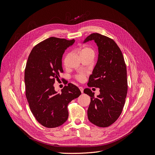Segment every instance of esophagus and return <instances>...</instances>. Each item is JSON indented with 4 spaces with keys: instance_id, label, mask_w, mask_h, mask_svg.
<instances>
[{
    "instance_id": "obj_1",
    "label": "esophagus",
    "mask_w": 155,
    "mask_h": 155,
    "mask_svg": "<svg viewBox=\"0 0 155 155\" xmlns=\"http://www.w3.org/2000/svg\"><path fill=\"white\" fill-rule=\"evenodd\" d=\"M79 90H80V91H81V92L82 93V94H83V92H84V88H83L82 87H79Z\"/></svg>"
}]
</instances>
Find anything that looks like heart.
Returning a JSON list of instances; mask_svg holds the SVG:
<instances>
[{
  "instance_id": "obj_1",
  "label": "heart",
  "mask_w": 155,
  "mask_h": 155,
  "mask_svg": "<svg viewBox=\"0 0 155 155\" xmlns=\"http://www.w3.org/2000/svg\"><path fill=\"white\" fill-rule=\"evenodd\" d=\"M88 53H90V54H94V50H93L91 48H89V47H85L81 51V55H83V54H88ZM85 73H81L79 74H78L77 76H76V79L77 80H78L80 82H82L84 81V80L85 79Z\"/></svg>"
}]
</instances>
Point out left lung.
Listing matches in <instances>:
<instances>
[{"label": "left lung", "instance_id": "left-lung-1", "mask_svg": "<svg viewBox=\"0 0 155 155\" xmlns=\"http://www.w3.org/2000/svg\"><path fill=\"white\" fill-rule=\"evenodd\" d=\"M91 40L98 46V57L87 85L99 88L100 94L95 97L90 88L84 89V94L91 99L87 115L93 124L107 127L118 119L125 105L128 90L127 67L120 49L113 40L94 33L83 43Z\"/></svg>", "mask_w": 155, "mask_h": 155}]
</instances>
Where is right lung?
I'll use <instances>...</instances> for the list:
<instances>
[{
	"mask_svg": "<svg viewBox=\"0 0 155 155\" xmlns=\"http://www.w3.org/2000/svg\"><path fill=\"white\" fill-rule=\"evenodd\" d=\"M75 40L50 37L30 52L24 73L25 95L36 120L43 127L56 128L67 120L68 104L81 95L76 85L69 83L58 93L55 79L63 72L61 58L65 51Z\"/></svg>",
	"mask_w": 155,
	"mask_h": 155,
	"instance_id": "right-lung-1",
	"label": "right lung"
}]
</instances>
